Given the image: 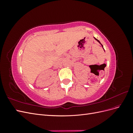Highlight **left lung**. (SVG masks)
<instances>
[{
	"label": "left lung",
	"mask_w": 133,
	"mask_h": 133,
	"mask_svg": "<svg viewBox=\"0 0 133 133\" xmlns=\"http://www.w3.org/2000/svg\"><path fill=\"white\" fill-rule=\"evenodd\" d=\"M95 40H96V41H98V42H99V43H100V44H101V43H100V42H99V41H98V39H96V38H95ZM101 45H102V44H101ZM102 47H103V45H102ZM103 49H104V48H103ZM105 66H106V64H105V66H104V68H105ZM104 68H103V69H104Z\"/></svg>",
	"instance_id": "1"
}]
</instances>
